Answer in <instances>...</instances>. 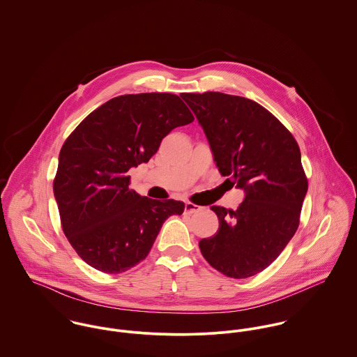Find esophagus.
Masks as SVG:
<instances>
[{
    "instance_id": "obj_1",
    "label": "esophagus",
    "mask_w": 357,
    "mask_h": 357,
    "mask_svg": "<svg viewBox=\"0 0 357 357\" xmlns=\"http://www.w3.org/2000/svg\"><path fill=\"white\" fill-rule=\"evenodd\" d=\"M202 206H199L197 204H193V202H186L185 204V213L188 215H192V213H196L198 211H201Z\"/></svg>"
}]
</instances>
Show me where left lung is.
Instances as JSON below:
<instances>
[{
  "label": "left lung",
  "instance_id": "1",
  "mask_svg": "<svg viewBox=\"0 0 357 357\" xmlns=\"http://www.w3.org/2000/svg\"><path fill=\"white\" fill-rule=\"evenodd\" d=\"M181 97L202 127L219 172L245 192L236 211L211 206L219 230L199 241V250L226 277H253L277 259L298 227L308 190L298 144L249 98L219 91Z\"/></svg>",
  "mask_w": 357,
  "mask_h": 357
}]
</instances>
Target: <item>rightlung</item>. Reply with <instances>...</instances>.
<instances>
[{
  "label": "right lung",
  "instance_id": "right-lung-1",
  "mask_svg": "<svg viewBox=\"0 0 357 357\" xmlns=\"http://www.w3.org/2000/svg\"><path fill=\"white\" fill-rule=\"evenodd\" d=\"M193 120L175 94H126L93 111L66 139L53 193L63 231L89 266L107 274L130 270L148 256L162 223L183 213L182 201L131 190L127 172Z\"/></svg>",
  "mask_w": 357,
  "mask_h": 357
}]
</instances>
